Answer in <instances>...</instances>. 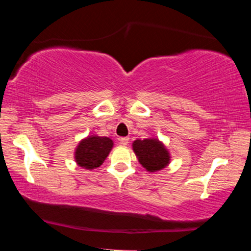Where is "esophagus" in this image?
I'll return each instance as SVG.
<instances>
[{
  "mask_svg": "<svg viewBox=\"0 0 251 251\" xmlns=\"http://www.w3.org/2000/svg\"><path fill=\"white\" fill-rule=\"evenodd\" d=\"M128 143H129V138L128 137H123V138H120V139H119V144H120V145H123V146H126Z\"/></svg>",
  "mask_w": 251,
  "mask_h": 251,
  "instance_id": "1",
  "label": "esophagus"
}]
</instances>
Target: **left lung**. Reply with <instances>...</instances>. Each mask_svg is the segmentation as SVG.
<instances>
[{"instance_id": "obj_1", "label": "left lung", "mask_w": 251, "mask_h": 251, "mask_svg": "<svg viewBox=\"0 0 251 251\" xmlns=\"http://www.w3.org/2000/svg\"><path fill=\"white\" fill-rule=\"evenodd\" d=\"M133 151L140 164L150 172L159 171L170 162L168 150L157 139H137L133 143Z\"/></svg>"}]
</instances>
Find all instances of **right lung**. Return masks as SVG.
Instances as JSON below:
<instances>
[{"label":"right lung","instance_id":"add662e5","mask_svg":"<svg viewBox=\"0 0 251 251\" xmlns=\"http://www.w3.org/2000/svg\"><path fill=\"white\" fill-rule=\"evenodd\" d=\"M113 148V142L107 137L91 135L80 142L75 150L77 165L92 170L99 168Z\"/></svg>","mask_w":251,"mask_h":251}]
</instances>
